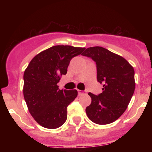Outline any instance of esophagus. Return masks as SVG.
<instances>
[{"mask_svg": "<svg viewBox=\"0 0 152 152\" xmlns=\"http://www.w3.org/2000/svg\"><path fill=\"white\" fill-rule=\"evenodd\" d=\"M85 91H81V90H78V93L79 95H81V94H83L85 93Z\"/></svg>", "mask_w": 152, "mask_h": 152, "instance_id": "obj_1", "label": "esophagus"}]
</instances>
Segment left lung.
I'll list each match as a JSON object with an SVG mask.
<instances>
[{
    "mask_svg": "<svg viewBox=\"0 0 152 152\" xmlns=\"http://www.w3.org/2000/svg\"><path fill=\"white\" fill-rule=\"evenodd\" d=\"M81 55L96 62L97 81L103 83V92L99 96L88 94L91 103L86 109L87 116L97 124L112 123L126 111L134 94L133 66L121 56L101 46L86 48Z\"/></svg>",
    "mask_w": 152,
    "mask_h": 152,
    "instance_id": "1",
    "label": "left lung"
}]
</instances>
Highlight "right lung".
<instances>
[{"mask_svg": "<svg viewBox=\"0 0 152 152\" xmlns=\"http://www.w3.org/2000/svg\"><path fill=\"white\" fill-rule=\"evenodd\" d=\"M85 48L54 46L33 58L23 74V96L28 109L38 124L46 129L62 126L67 106L78 95L76 89L60 90L57 83L67 73L71 58Z\"/></svg>", "mask_w": 152, "mask_h": 152, "instance_id": "obj_1", "label": "right lung"}]
</instances>
